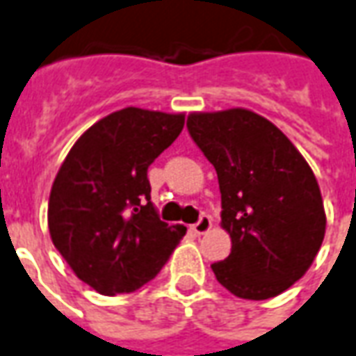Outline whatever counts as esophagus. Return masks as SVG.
<instances>
[{
    "mask_svg": "<svg viewBox=\"0 0 356 356\" xmlns=\"http://www.w3.org/2000/svg\"><path fill=\"white\" fill-rule=\"evenodd\" d=\"M210 227H212V218L204 213V216H200V220L193 225V231H195L196 235H202V233H206Z\"/></svg>",
    "mask_w": 356,
    "mask_h": 356,
    "instance_id": "esophagus-1",
    "label": "esophagus"
}]
</instances>
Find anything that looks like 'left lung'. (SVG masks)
<instances>
[{
  "label": "left lung",
  "mask_w": 356,
  "mask_h": 356,
  "mask_svg": "<svg viewBox=\"0 0 356 356\" xmlns=\"http://www.w3.org/2000/svg\"><path fill=\"white\" fill-rule=\"evenodd\" d=\"M186 129L216 168L231 254L213 262L235 297L272 299L300 280L325 233L320 186L287 136L250 109L191 113Z\"/></svg>",
  "instance_id": "left-lung-1"
}]
</instances>
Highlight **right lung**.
Returning <instances> with one entry per match:
<instances>
[{"mask_svg":"<svg viewBox=\"0 0 356 356\" xmlns=\"http://www.w3.org/2000/svg\"><path fill=\"white\" fill-rule=\"evenodd\" d=\"M185 125L183 113L125 108L84 133L51 185L48 227L74 275L100 295L156 277L186 233L150 202L148 168Z\"/></svg>","mask_w":356,"mask_h":356,"instance_id":"obj_1","label":"right lung"}]
</instances>
